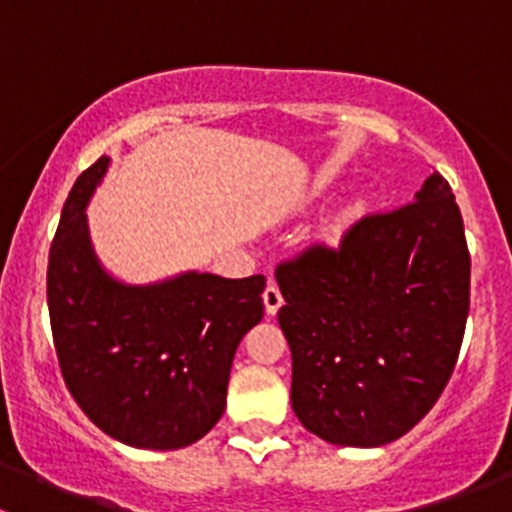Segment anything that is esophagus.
Masks as SVG:
<instances>
[{
  "mask_svg": "<svg viewBox=\"0 0 512 512\" xmlns=\"http://www.w3.org/2000/svg\"><path fill=\"white\" fill-rule=\"evenodd\" d=\"M262 299H265L267 314H277V309H280L282 302H285V297H282L280 287H277L275 282H270V285L265 287V292H262Z\"/></svg>",
  "mask_w": 512,
  "mask_h": 512,
  "instance_id": "34e87169",
  "label": "esophagus"
}]
</instances>
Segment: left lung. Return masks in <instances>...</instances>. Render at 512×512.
I'll use <instances>...</instances> for the list:
<instances>
[{
	"mask_svg": "<svg viewBox=\"0 0 512 512\" xmlns=\"http://www.w3.org/2000/svg\"><path fill=\"white\" fill-rule=\"evenodd\" d=\"M292 352V409L337 446H384L446 389L471 307V252L441 173L416 200L369 213L339 245L304 247L275 270Z\"/></svg>",
	"mask_w": 512,
	"mask_h": 512,
	"instance_id": "left-lung-1",
	"label": "left lung"
}]
</instances>
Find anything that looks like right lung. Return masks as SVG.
Returning a JSON list of instances; mask_svg holds the SVG:
<instances>
[{
  "mask_svg": "<svg viewBox=\"0 0 512 512\" xmlns=\"http://www.w3.org/2000/svg\"><path fill=\"white\" fill-rule=\"evenodd\" d=\"M108 168L79 175L46 267L51 337L66 389L116 441L175 451L225 411L232 356L262 319L265 277L188 272L148 287L111 280L96 262L84 208Z\"/></svg>",
  "mask_w": 512,
  "mask_h": 512,
  "instance_id": "obj_1",
  "label": "right lung"
}]
</instances>
